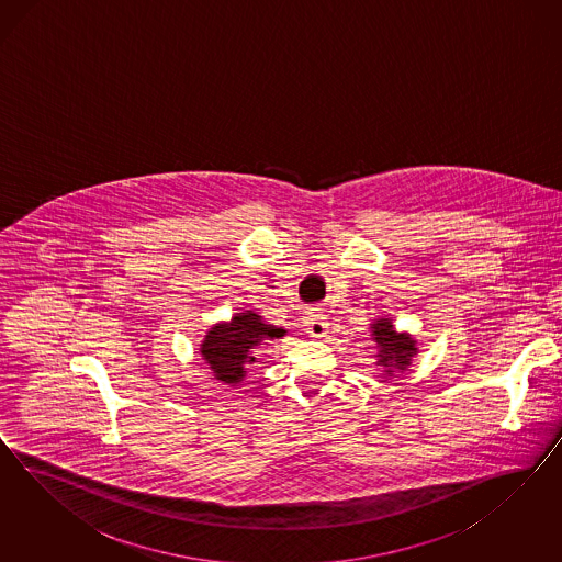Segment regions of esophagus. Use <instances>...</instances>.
I'll return each instance as SVG.
<instances>
[{
	"label": "esophagus",
	"mask_w": 562,
	"mask_h": 562,
	"mask_svg": "<svg viewBox=\"0 0 562 562\" xmlns=\"http://www.w3.org/2000/svg\"><path fill=\"white\" fill-rule=\"evenodd\" d=\"M306 331L311 338H325L329 334V324L324 315L319 313H308L305 317Z\"/></svg>",
	"instance_id": "34e87169"
}]
</instances>
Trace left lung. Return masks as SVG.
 <instances>
[{"label":"left lung","mask_w":562,"mask_h":562,"mask_svg":"<svg viewBox=\"0 0 562 562\" xmlns=\"http://www.w3.org/2000/svg\"><path fill=\"white\" fill-rule=\"evenodd\" d=\"M373 338L379 346L376 364H381L387 374H392L395 369L404 371L409 364V358L416 355V341L404 334H397L390 319H379L373 324Z\"/></svg>","instance_id":"1"}]
</instances>
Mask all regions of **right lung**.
I'll return each mask as SVG.
<instances>
[{
  "instance_id": "right-lung-1",
  "label": "right lung",
  "mask_w": 562,
  "mask_h": 562,
  "mask_svg": "<svg viewBox=\"0 0 562 562\" xmlns=\"http://www.w3.org/2000/svg\"><path fill=\"white\" fill-rule=\"evenodd\" d=\"M284 329L263 324L254 311L238 313L231 324L212 327L202 344V357L218 381L237 385L247 374L249 364L256 362L254 348L263 340L282 338Z\"/></svg>"
}]
</instances>
